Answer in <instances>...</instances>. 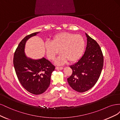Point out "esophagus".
<instances>
[{
  "mask_svg": "<svg viewBox=\"0 0 120 120\" xmlns=\"http://www.w3.org/2000/svg\"><path fill=\"white\" fill-rule=\"evenodd\" d=\"M64 68L63 67H56V70H63Z\"/></svg>",
  "mask_w": 120,
  "mask_h": 120,
  "instance_id": "esophagus-1",
  "label": "esophagus"
}]
</instances>
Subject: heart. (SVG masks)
I'll return each mask as SVG.
<instances>
[{
  "mask_svg": "<svg viewBox=\"0 0 120 120\" xmlns=\"http://www.w3.org/2000/svg\"><path fill=\"white\" fill-rule=\"evenodd\" d=\"M85 40L82 35L68 32H62L54 36L52 41H46L45 46L46 55L49 59L54 60L56 56L61 54L57 58L56 64L75 62L78 60L85 48Z\"/></svg>",
  "mask_w": 120,
  "mask_h": 120,
  "instance_id": "obj_1",
  "label": "heart"
}]
</instances>
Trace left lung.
Here are the masks:
<instances>
[{
	"instance_id": "left-lung-1",
	"label": "left lung",
	"mask_w": 120,
	"mask_h": 120,
	"mask_svg": "<svg viewBox=\"0 0 120 120\" xmlns=\"http://www.w3.org/2000/svg\"><path fill=\"white\" fill-rule=\"evenodd\" d=\"M87 43L84 54L70 66L72 74L67 79L69 85L78 92L91 89L99 79L104 64L103 52L97 42L86 34Z\"/></svg>"
}]
</instances>
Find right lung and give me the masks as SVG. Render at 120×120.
Segmentation results:
<instances>
[{
    "mask_svg": "<svg viewBox=\"0 0 120 120\" xmlns=\"http://www.w3.org/2000/svg\"><path fill=\"white\" fill-rule=\"evenodd\" d=\"M38 32L26 36L18 45L13 57V65L18 79L27 91L34 95H40L48 89L52 73L55 69V66L44 57L34 60L25 56V42Z\"/></svg>",
    "mask_w": 120,
    "mask_h": 120,
    "instance_id": "add662e5",
    "label": "right lung"
}]
</instances>
